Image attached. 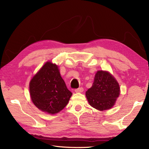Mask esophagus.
<instances>
[{
  "mask_svg": "<svg viewBox=\"0 0 149 149\" xmlns=\"http://www.w3.org/2000/svg\"><path fill=\"white\" fill-rule=\"evenodd\" d=\"M83 90H84L83 88V87H81V88H78V89H76L74 90V91H75L76 93H81V92L83 91Z\"/></svg>",
  "mask_w": 149,
  "mask_h": 149,
  "instance_id": "1",
  "label": "esophagus"
}]
</instances>
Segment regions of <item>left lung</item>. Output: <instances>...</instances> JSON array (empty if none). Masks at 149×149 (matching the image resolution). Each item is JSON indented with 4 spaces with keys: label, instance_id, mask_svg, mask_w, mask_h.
<instances>
[{
    "label": "left lung",
    "instance_id": "8db88e82",
    "mask_svg": "<svg viewBox=\"0 0 149 149\" xmlns=\"http://www.w3.org/2000/svg\"><path fill=\"white\" fill-rule=\"evenodd\" d=\"M119 94V85L113 76L107 71H98L92 87L86 92V96L92 107L104 111L114 106Z\"/></svg>",
    "mask_w": 149,
    "mask_h": 149
}]
</instances>
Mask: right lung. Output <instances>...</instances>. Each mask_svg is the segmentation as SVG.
Masks as SVG:
<instances>
[{"instance_id": "add662e5", "label": "right lung", "mask_w": 149, "mask_h": 149, "mask_svg": "<svg viewBox=\"0 0 149 149\" xmlns=\"http://www.w3.org/2000/svg\"><path fill=\"white\" fill-rule=\"evenodd\" d=\"M30 93L36 107L52 114L63 109L72 95L61 77L58 66L51 62L46 63L31 79Z\"/></svg>"}]
</instances>
